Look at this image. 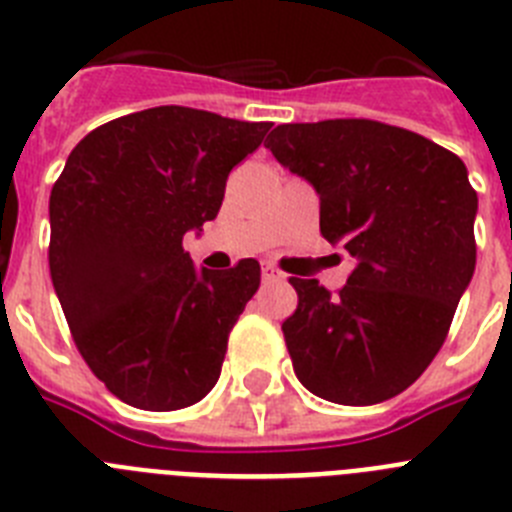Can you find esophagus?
I'll list each match as a JSON object with an SVG mask.
<instances>
[{"label":"esophagus","mask_w":512,"mask_h":512,"mask_svg":"<svg viewBox=\"0 0 512 512\" xmlns=\"http://www.w3.org/2000/svg\"><path fill=\"white\" fill-rule=\"evenodd\" d=\"M261 277H264V282H282L284 274H282V271L277 269V266L266 264L264 269H261Z\"/></svg>","instance_id":"esophagus-1"}]
</instances>
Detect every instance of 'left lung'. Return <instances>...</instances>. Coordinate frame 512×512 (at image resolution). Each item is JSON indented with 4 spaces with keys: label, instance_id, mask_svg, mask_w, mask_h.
<instances>
[{
    "label": "left lung",
    "instance_id": "1",
    "mask_svg": "<svg viewBox=\"0 0 512 512\" xmlns=\"http://www.w3.org/2000/svg\"><path fill=\"white\" fill-rule=\"evenodd\" d=\"M320 194V233L354 271L336 295L297 279L282 323L295 374L338 405L408 390L449 336L477 264V192L456 153L364 117L289 122L264 143Z\"/></svg>",
    "mask_w": 512,
    "mask_h": 512
}]
</instances>
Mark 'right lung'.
I'll list each match as a JSON object with an SVG mask.
<instances>
[{
  "instance_id": "right-lung-1",
  "label": "right lung",
  "mask_w": 512,
  "mask_h": 512,
  "mask_svg": "<svg viewBox=\"0 0 512 512\" xmlns=\"http://www.w3.org/2000/svg\"><path fill=\"white\" fill-rule=\"evenodd\" d=\"M271 122L179 104L104 122L51 189L48 266L81 359L133 408L200 402L259 289V261L194 269L184 233L215 220L233 166Z\"/></svg>"
}]
</instances>
